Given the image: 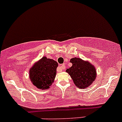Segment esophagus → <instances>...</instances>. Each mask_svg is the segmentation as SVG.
<instances>
[{
  "mask_svg": "<svg viewBox=\"0 0 122 122\" xmlns=\"http://www.w3.org/2000/svg\"><path fill=\"white\" fill-rule=\"evenodd\" d=\"M65 68H66V66H65V64H62L59 67V70H60L61 71H62V70H64Z\"/></svg>",
  "mask_w": 122,
  "mask_h": 122,
  "instance_id": "34e87169",
  "label": "esophagus"
}]
</instances>
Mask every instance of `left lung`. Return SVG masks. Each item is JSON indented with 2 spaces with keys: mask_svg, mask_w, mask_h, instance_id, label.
I'll list each match as a JSON object with an SVG mask.
<instances>
[{
  "mask_svg": "<svg viewBox=\"0 0 122 122\" xmlns=\"http://www.w3.org/2000/svg\"><path fill=\"white\" fill-rule=\"evenodd\" d=\"M70 62L72 66L67 68L66 72L71 77L76 86L84 89L92 85L97 77L95 67L89 61L80 58H72Z\"/></svg>",
  "mask_w": 122,
  "mask_h": 122,
  "instance_id": "obj_1",
  "label": "left lung"
}]
</instances>
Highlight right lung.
<instances>
[{"label": "right lung", "mask_w": 122, "mask_h": 122, "mask_svg": "<svg viewBox=\"0 0 122 122\" xmlns=\"http://www.w3.org/2000/svg\"><path fill=\"white\" fill-rule=\"evenodd\" d=\"M58 66L56 61L44 56L30 67L29 80L39 90L49 89L54 81Z\"/></svg>", "instance_id": "right-lung-1"}]
</instances>
